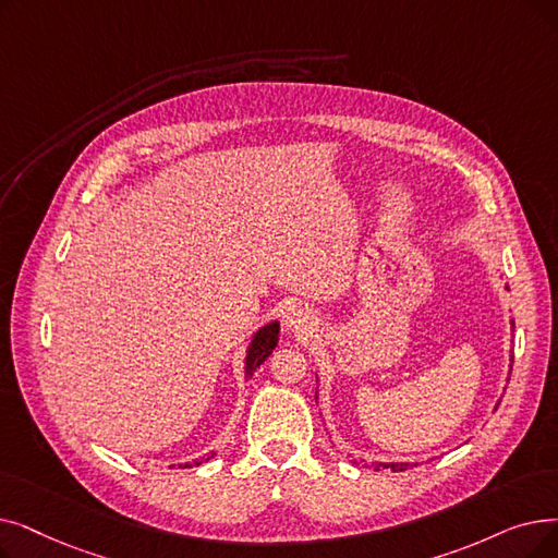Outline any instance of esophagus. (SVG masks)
I'll use <instances>...</instances> for the list:
<instances>
[{"label": "esophagus", "mask_w": 558, "mask_h": 558, "mask_svg": "<svg viewBox=\"0 0 558 558\" xmlns=\"http://www.w3.org/2000/svg\"><path fill=\"white\" fill-rule=\"evenodd\" d=\"M284 326L294 335L305 337V335H312L314 330H317V317H314V312L307 307H296L287 314Z\"/></svg>", "instance_id": "1"}]
</instances>
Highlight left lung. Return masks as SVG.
Instances as JSON below:
<instances>
[{
	"mask_svg": "<svg viewBox=\"0 0 558 558\" xmlns=\"http://www.w3.org/2000/svg\"><path fill=\"white\" fill-rule=\"evenodd\" d=\"M513 324V322H511ZM515 328V326H513ZM511 362H513V355H511ZM508 376H511V365H508ZM319 380V378H317ZM317 397H319V390H317ZM317 397H314V399H317ZM501 401V399H499ZM499 401L495 403V408L499 405ZM360 463H362V458H360ZM413 465H417V463H380V460H378V463H372L369 468L372 470H392V472H403V470H408V468H413Z\"/></svg>",
	"mask_w": 558,
	"mask_h": 558,
	"instance_id": "8db88e82",
	"label": "left lung"
}]
</instances>
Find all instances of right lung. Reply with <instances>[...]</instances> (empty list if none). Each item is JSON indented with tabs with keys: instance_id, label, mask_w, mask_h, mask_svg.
I'll return each instance as SVG.
<instances>
[{
	"instance_id": "right-lung-1",
	"label": "right lung",
	"mask_w": 558,
	"mask_h": 558,
	"mask_svg": "<svg viewBox=\"0 0 558 558\" xmlns=\"http://www.w3.org/2000/svg\"><path fill=\"white\" fill-rule=\"evenodd\" d=\"M278 335H280V322H269L264 324L262 328H257L251 337V342L246 347V360H244V376L246 380L253 376V372L262 365V362L274 353V349L278 347ZM216 453H205L203 458L193 460V463H180V468H193V465H203L207 463L209 458H214Z\"/></svg>"
}]
</instances>
